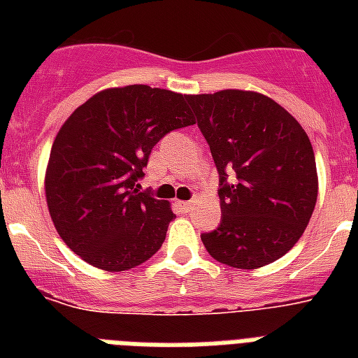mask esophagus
Listing matches in <instances>:
<instances>
[{
  "mask_svg": "<svg viewBox=\"0 0 358 358\" xmlns=\"http://www.w3.org/2000/svg\"><path fill=\"white\" fill-rule=\"evenodd\" d=\"M178 208H180V210H182V212H184V213L191 212V210L195 208V201H187V202L178 201Z\"/></svg>",
  "mask_w": 358,
  "mask_h": 358,
  "instance_id": "esophagus-1",
  "label": "esophagus"
}]
</instances>
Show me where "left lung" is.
Returning <instances> with one entry per match:
<instances>
[{
	"label": "left lung",
	"instance_id": "1",
	"mask_svg": "<svg viewBox=\"0 0 358 358\" xmlns=\"http://www.w3.org/2000/svg\"><path fill=\"white\" fill-rule=\"evenodd\" d=\"M187 102L221 182V224L202 234V243L212 258L236 269L278 260L299 241L317 201L308 135L260 92L224 89L189 94Z\"/></svg>",
	"mask_w": 358,
	"mask_h": 358
}]
</instances>
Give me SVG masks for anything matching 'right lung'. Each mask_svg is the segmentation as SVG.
I'll list each match as a JSON object with an SVG mask.
<instances>
[{"instance_id": "right-lung-1", "label": "right lung", "mask_w": 358, "mask_h": 358, "mask_svg": "<svg viewBox=\"0 0 358 358\" xmlns=\"http://www.w3.org/2000/svg\"><path fill=\"white\" fill-rule=\"evenodd\" d=\"M187 96L148 85L103 89L59 129L44 191L53 227L87 264L126 271L156 255L176 215L137 180L163 135L195 124Z\"/></svg>"}]
</instances>
